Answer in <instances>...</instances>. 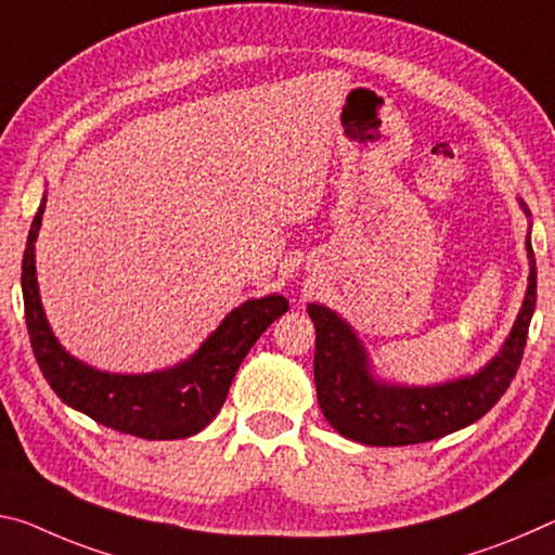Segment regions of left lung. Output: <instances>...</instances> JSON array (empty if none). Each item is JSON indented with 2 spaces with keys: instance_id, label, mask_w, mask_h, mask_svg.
Wrapping results in <instances>:
<instances>
[{
  "instance_id": "obj_1",
  "label": "left lung",
  "mask_w": 555,
  "mask_h": 555,
  "mask_svg": "<svg viewBox=\"0 0 555 555\" xmlns=\"http://www.w3.org/2000/svg\"><path fill=\"white\" fill-rule=\"evenodd\" d=\"M526 219L531 217L518 199ZM529 286L499 353L474 375L437 385H398L373 371L367 348L343 315L323 304H309L315 325L313 377L323 417L338 435L371 447H404L433 442L487 415L512 385L521 363L526 336L535 309V259L531 222L526 234Z\"/></svg>"
}]
</instances>
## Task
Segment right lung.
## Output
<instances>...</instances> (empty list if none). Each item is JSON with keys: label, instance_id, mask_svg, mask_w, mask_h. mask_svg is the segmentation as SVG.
Here are the masks:
<instances>
[{"label": "right lung", "instance_id": "right-lung-1", "mask_svg": "<svg viewBox=\"0 0 555 555\" xmlns=\"http://www.w3.org/2000/svg\"><path fill=\"white\" fill-rule=\"evenodd\" d=\"M47 195L34 215L22 259L26 328L43 377L68 408L101 425L143 439H182L205 429L222 410L230 385L254 343L288 301L279 294L246 298L224 315L188 360L153 373H111L83 363L61 346L41 306L37 240Z\"/></svg>", "mask_w": 555, "mask_h": 555}]
</instances>
